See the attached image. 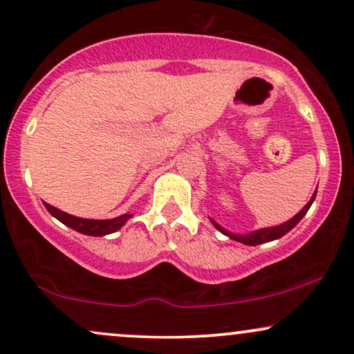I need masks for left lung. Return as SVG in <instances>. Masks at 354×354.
<instances>
[{
	"instance_id": "left-lung-1",
	"label": "left lung",
	"mask_w": 354,
	"mask_h": 354,
	"mask_svg": "<svg viewBox=\"0 0 354 354\" xmlns=\"http://www.w3.org/2000/svg\"><path fill=\"white\" fill-rule=\"evenodd\" d=\"M315 197H316V190H315V194H313V197L309 198L308 204H306L304 207L301 209L295 217H292V219L286 221V222H283V224H279V225H274V227L257 229V230H252V232H248V234H234V232H230V230L222 227V225L217 224V222L214 221V219H210V217H209V219L214 224V227H216L217 230H221V232L224 234V236L230 237V239H234V241H237V242H242V244H245V245L264 244V242H271V241L279 239V237H283L284 234H288L289 230L295 229L296 225H297V222L303 219V217L306 216V212H308L309 207H311V204H313V202H315Z\"/></svg>"
}]
</instances>
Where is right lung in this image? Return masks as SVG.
<instances>
[{"label": "right lung", "mask_w": 354, "mask_h": 354, "mask_svg": "<svg viewBox=\"0 0 354 354\" xmlns=\"http://www.w3.org/2000/svg\"><path fill=\"white\" fill-rule=\"evenodd\" d=\"M45 207L55 219H58L62 224L68 225L77 232L85 234V236H95V237H100V236H106V234H112L117 232L118 229H122L127 224V221L130 217H133V214H124V216H118L113 217V219H83V217H75L71 214L63 212L53 205L46 204L45 202Z\"/></svg>", "instance_id": "right-lung-1"}]
</instances>
